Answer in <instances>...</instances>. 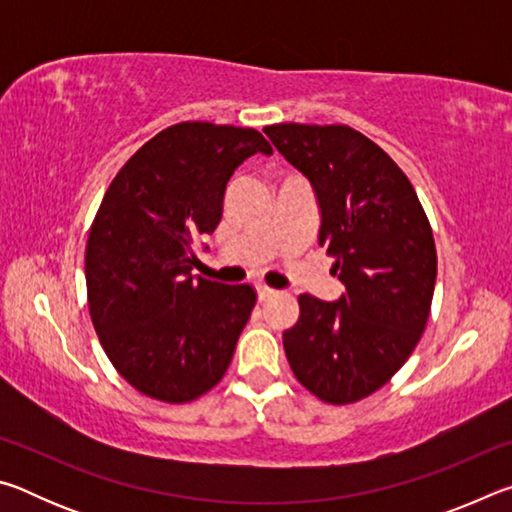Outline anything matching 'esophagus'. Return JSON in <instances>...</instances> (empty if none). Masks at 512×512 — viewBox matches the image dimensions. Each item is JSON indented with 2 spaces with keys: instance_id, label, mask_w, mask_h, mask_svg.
Segmentation results:
<instances>
[{
  "instance_id": "1",
  "label": "esophagus",
  "mask_w": 512,
  "mask_h": 512,
  "mask_svg": "<svg viewBox=\"0 0 512 512\" xmlns=\"http://www.w3.org/2000/svg\"><path fill=\"white\" fill-rule=\"evenodd\" d=\"M257 296H259V300H268V298L277 296V291L271 287H257Z\"/></svg>"
}]
</instances>
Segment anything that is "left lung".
<instances>
[{
  "label": "left lung",
  "mask_w": 512,
  "mask_h": 512,
  "mask_svg": "<svg viewBox=\"0 0 512 512\" xmlns=\"http://www.w3.org/2000/svg\"><path fill=\"white\" fill-rule=\"evenodd\" d=\"M264 133L314 185L318 241L345 284L339 302L300 293L284 352L311 395L354 404L391 381L427 327L438 273L431 225L406 173L354 128L273 124Z\"/></svg>",
  "instance_id": "1"
}]
</instances>
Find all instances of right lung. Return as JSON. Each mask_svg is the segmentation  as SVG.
Returning a JSON list of instances; mask_svg holds the SVG:
<instances>
[{"mask_svg": "<svg viewBox=\"0 0 512 512\" xmlns=\"http://www.w3.org/2000/svg\"><path fill=\"white\" fill-rule=\"evenodd\" d=\"M255 128L180 121L117 171L85 246L92 325L115 370L153 400L187 404L219 384L255 307L250 284L192 277L194 248L223 214L225 185Z\"/></svg>", "mask_w": 512, "mask_h": 512, "instance_id": "right-lung-1", "label": "right lung"}]
</instances>
